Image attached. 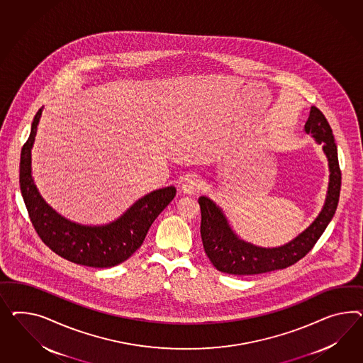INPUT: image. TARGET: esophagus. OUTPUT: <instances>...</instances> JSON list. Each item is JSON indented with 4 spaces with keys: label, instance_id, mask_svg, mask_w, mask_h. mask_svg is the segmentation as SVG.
I'll return each instance as SVG.
<instances>
[{
    "label": "esophagus",
    "instance_id": "esophagus-1",
    "mask_svg": "<svg viewBox=\"0 0 363 363\" xmlns=\"http://www.w3.org/2000/svg\"><path fill=\"white\" fill-rule=\"evenodd\" d=\"M199 181L196 179V177H187L186 181L182 184V193L184 194H196V191L199 190Z\"/></svg>",
    "mask_w": 363,
    "mask_h": 363
}]
</instances>
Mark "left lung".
I'll list each match as a JSON object with an SVG mask.
<instances>
[{"mask_svg": "<svg viewBox=\"0 0 363 363\" xmlns=\"http://www.w3.org/2000/svg\"><path fill=\"white\" fill-rule=\"evenodd\" d=\"M304 132L323 145L328 158L329 184L323 208L303 233L279 247H260L239 238L228 223L222 207L208 196H199L201 236L207 257L218 271L230 274H257L283 269L304 257L323 235L335 214L341 190V170L338 165L337 145L333 132L323 112L311 108Z\"/></svg>", "mask_w": 363, "mask_h": 363, "instance_id": "8db88e82", "label": "left lung"}]
</instances>
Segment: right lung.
Here are the masks:
<instances>
[{"label": "right lung", "mask_w": 363, "mask_h": 363, "mask_svg": "<svg viewBox=\"0 0 363 363\" xmlns=\"http://www.w3.org/2000/svg\"><path fill=\"white\" fill-rule=\"evenodd\" d=\"M42 112L43 107L31 123L20 161L21 193L35 231L55 254L72 263L109 268L125 262L141 247L157 216L173 201L176 187H162L147 193L107 225H82L60 216L40 196L31 172V149Z\"/></svg>", "instance_id": "right-lung-1"}]
</instances>
